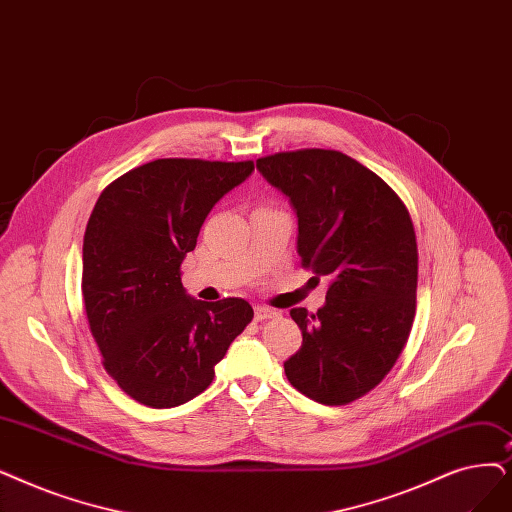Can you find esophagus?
Masks as SVG:
<instances>
[{
  "label": "esophagus",
  "mask_w": 512,
  "mask_h": 512,
  "mask_svg": "<svg viewBox=\"0 0 512 512\" xmlns=\"http://www.w3.org/2000/svg\"><path fill=\"white\" fill-rule=\"evenodd\" d=\"M274 316H278V311L272 309V307H263V305H257V307H255V320H257V322L270 320V318H274Z\"/></svg>",
  "instance_id": "obj_1"
}]
</instances>
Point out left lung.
<instances>
[{"label": "left lung", "instance_id": "left-lung-1", "mask_svg": "<svg viewBox=\"0 0 512 512\" xmlns=\"http://www.w3.org/2000/svg\"><path fill=\"white\" fill-rule=\"evenodd\" d=\"M257 169L297 213L303 268L330 280L316 314L291 309L303 345L284 362L286 379L314 402L349 404L385 379L410 335L418 282L410 213L339 150L278 152Z\"/></svg>", "mask_w": 512, "mask_h": 512}]
</instances>
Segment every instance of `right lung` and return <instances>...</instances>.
<instances>
[{
  "label": "right lung",
  "mask_w": 512,
  "mask_h": 512,
  "mask_svg": "<svg viewBox=\"0 0 512 512\" xmlns=\"http://www.w3.org/2000/svg\"><path fill=\"white\" fill-rule=\"evenodd\" d=\"M253 169V161H152L106 186L87 221V322L106 372L144 406L175 408L203 393L253 320L244 299L198 301L180 278L209 211Z\"/></svg>",
  "instance_id": "right-lung-1"
}]
</instances>
